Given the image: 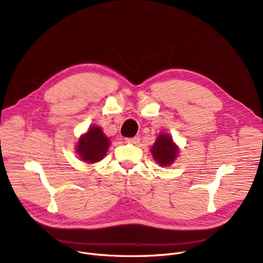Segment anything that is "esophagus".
<instances>
[{"mask_svg":"<svg viewBox=\"0 0 263 263\" xmlns=\"http://www.w3.org/2000/svg\"><path fill=\"white\" fill-rule=\"evenodd\" d=\"M139 142V136H135V137H132V138H127L126 139V143L128 144H132V145H135Z\"/></svg>","mask_w":263,"mask_h":263,"instance_id":"esophagus-1","label":"esophagus"}]
</instances>
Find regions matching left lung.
<instances>
[{
  "label": "left lung",
  "mask_w": 263,
  "mask_h": 263,
  "mask_svg": "<svg viewBox=\"0 0 263 263\" xmlns=\"http://www.w3.org/2000/svg\"><path fill=\"white\" fill-rule=\"evenodd\" d=\"M151 154L155 163L161 167H168L177 161L180 148L173 142L172 136L168 133H160L152 145Z\"/></svg>",
  "instance_id": "obj_1"
}]
</instances>
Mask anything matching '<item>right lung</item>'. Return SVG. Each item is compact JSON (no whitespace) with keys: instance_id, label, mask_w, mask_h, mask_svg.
<instances>
[{"instance_id":"1","label":"right lung","mask_w":263,"mask_h":263,"mask_svg":"<svg viewBox=\"0 0 263 263\" xmlns=\"http://www.w3.org/2000/svg\"><path fill=\"white\" fill-rule=\"evenodd\" d=\"M110 146V138L103 133L102 128L93 125L85 133L80 135L75 150L81 161L87 164H94L106 157Z\"/></svg>"}]
</instances>
